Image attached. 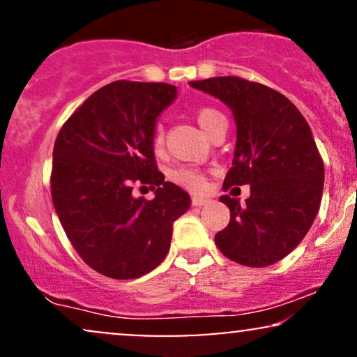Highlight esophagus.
Segmentation results:
<instances>
[{
	"mask_svg": "<svg viewBox=\"0 0 357 357\" xmlns=\"http://www.w3.org/2000/svg\"><path fill=\"white\" fill-rule=\"evenodd\" d=\"M208 203V198H203V196H192V204L195 206H203V204Z\"/></svg>",
	"mask_w": 357,
	"mask_h": 357,
	"instance_id": "esophagus-1",
	"label": "esophagus"
}]
</instances>
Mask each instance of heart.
Here are the masks:
<instances>
[{
  "label": "heart",
  "mask_w": 357,
  "mask_h": 357,
  "mask_svg": "<svg viewBox=\"0 0 357 357\" xmlns=\"http://www.w3.org/2000/svg\"><path fill=\"white\" fill-rule=\"evenodd\" d=\"M195 116H196V121H198L199 127H202L206 134H210V130L215 127L216 122L221 121V119H225L223 114L218 112V110L213 109V107L198 109L196 110ZM165 142H166L165 127L155 126L154 134H153V147H154L155 153H161V151L165 149ZM173 181H176L178 184H181V186L188 188V190H192V191L203 190V186H204L203 176L199 173H196V171H191V169L174 171Z\"/></svg>",
  "instance_id": "1"
}]
</instances>
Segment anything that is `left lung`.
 Instances as JSON below:
<instances>
[{
	"instance_id": "8db88e82",
	"label": "left lung",
	"mask_w": 357,
	"mask_h": 357,
	"mask_svg": "<svg viewBox=\"0 0 357 357\" xmlns=\"http://www.w3.org/2000/svg\"><path fill=\"white\" fill-rule=\"evenodd\" d=\"M228 105L236 124L223 190L250 184L245 203L223 195L230 223L215 235L220 252L247 267L289 255L312 227L324 190V162L312 130L285 96L240 77L190 82Z\"/></svg>"
}]
</instances>
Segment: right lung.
<instances>
[{
  "label": "right lung",
  "mask_w": 357,
  "mask_h": 357,
  "mask_svg": "<svg viewBox=\"0 0 357 357\" xmlns=\"http://www.w3.org/2000/svg\"><path fill=\"white\" fill-rule=\"evenodd\" d=\"M176 93L169 84L112 82L72 114L55 141L53 206L82 260L105 277L129 280L158 267L173 223L191 206L154 158L155 122ZM134 182L158 185L155 199L132 197Z\"/></svg>",
  "instance_id": "right-lung-1"
}]
</instances>
